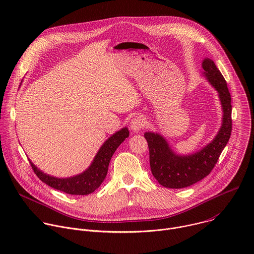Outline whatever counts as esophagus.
<instances>
[{
	"label": "esophagus",
	"instance_id": "esophagus-1",
	"mask_svg": "<svg viewBox=\"0 0 254 254\" xmlns=\"http://www.w3.org/2000/svg\"><path fill=\"white\" fill-rule=\"evenodd\" d=\"M144 125H146L144 120L140 117H136V118L132 119V121L130 122V128L133 132H138L143 128Z\"/></svg>",
	"mask_w": 254,
	"mask_h": 254
}]
</instances>
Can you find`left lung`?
Instances as JSON below:
<instances>
[{
	"instance_id": "8db88e82",
	"label": "left lung",
	"mask_w": 254,
	"mask_h": 254,
	"mask_svg": "<svg viewBox=\"0 0 254 254\" xmlns=\"http://www.w3.org/2000/svg\"><path fill=\"white\" fill-rule=\"evenodd\" d=\"M202 76L218 93L222 110L221 127L216 135L201 149L191 154H179L168 139L159 132H144L150 150V165L158 182L171 189L189 187L210 174L229 140L231 122V96L227 83L214 61L205 57L202 61Z\"/></svg>"
}]
</instances>
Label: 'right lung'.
<instances>
[{
    "label": "right lung",
    "mask_w": 254,
    "mask_h": 254,
    "mask_svg": "<svg viewBox=\"0 0 254 254\" xmlns=\"http://www.w3.org/2000/svg\"><path fill=\"white\" fill-rule=\"evenodd\" d=\"M128 135L129 131L127 127L116 131L101 144L89 167L82 173L74 176L66 178L54 177L42 172L31 160L30 164L35 174L48 186L70 195H88L101 185L107 175L108 165L113 155Z\"/></svg>",
    "instance_id": "right-lung-1"
}]
</instances>
